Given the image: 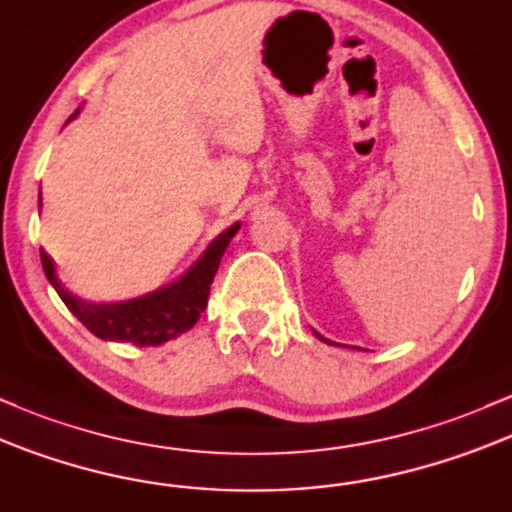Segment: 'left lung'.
<instances>
[{"instance_id": "left-lung-1", "label": "left lung", "mask_w": 512, "mask_h": 512, "mask_svg": "<svg viewBox=\"0 0 512 512\" xmlns=\"http://www.w3.org/2000/svg\"><path fill=\"white\" fill-rule=\"evenodd\" d=\"M314 333H317V331H314ZM317 338H321V341H326V338L319 336V333H317ZM326 343H331V346H333V341H326Z\"/></svg>"}]
</instances>
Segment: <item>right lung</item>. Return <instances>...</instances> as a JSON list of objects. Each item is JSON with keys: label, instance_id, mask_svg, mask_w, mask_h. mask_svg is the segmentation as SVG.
I'll use <instances>...</instances> for the list:
<instances>
[{"label": "right lung", "instance_id": "right-lung-1", "mask_svg": "<svg viewBox=\"0 0 512 512\" xmlns=\"http://www.w3.org/2000/svg\"><path fill=\"white\" fill-rule=\"evenodd\" d=\"M77 113L79 108L72 113L70 120L77 118ZM239 227V222H234L220 237L212 239V244L203 251V256L179 280L125 302H86L62 287L55 275V261L45 251H40V261H43L45 278L55 287L60 300L67 304V309L94 336L103 338V341L132 343V346L140 348L162 346V343L171 341V338L181 336L183 331L193 329L195 321L205 312L212 278H215L229 241L239 232Z\"/></svg>", "mask_w": 512, "mask_h": 512}]
</instances>
